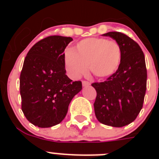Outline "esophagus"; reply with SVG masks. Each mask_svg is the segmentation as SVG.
I'll return each instance as SVG.
<instances>
[{
	"label": "esophagus",
	"mask_w": 159,
	"mask_h": 159,
	"mask_svg": "<svg viewBox=\"0 0 159 159\" xmlns=\"http://www.w3.org/2000/svg\"><path fill=\"white\" fill-rule=\"evenodd\" d=\"M82 84H83V87H88V86H90V83L88 82V81H83Z\"/></svg>",
	"instance_id": "obj_1"
}]
</instances>
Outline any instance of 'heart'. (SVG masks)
<instances>
[{"instance_id": "b5f03b06", "label": "heart", "mask_w": 159, "mask_h": 159, "mask_svg": "<svg viewBox=\"0 0 159 159\" xmlns=\"http://www.w3.org/2000/svg\"><path fill=\"white\" fill-rule=\"evenodd\" d=\"M119 43L105 38H88L79 42L73 51L64 56L66 71L72 79H79L88 71L98 78H107L116 72L121 61Z\"/></svg>"}]
</instances>
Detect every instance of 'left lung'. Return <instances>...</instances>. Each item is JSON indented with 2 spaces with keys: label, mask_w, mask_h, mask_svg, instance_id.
<instances>
[{
  "label": "left lung",
  "mask_w": 159,
  "mask_h": 159,
  "mask_svg": "<svg viewBox=\"0 0 159 159\" xmlns=\"http://www.w3.org/2000/svg\"><path fill=\"white\" fill-rule=\"evenodd\" d=\"M121 48V61L116 72L102 83H94L97 96L94 109L99 123L122 127L134 121L143 107L147 90L145 57L140 46L121 32H110Z\"/></svg>",
  "instance_id": "8db88e82"
}]
</instances>
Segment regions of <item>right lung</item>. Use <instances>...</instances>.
<instances>
[{"mask_svg": "<svg viewBox=\"0 0 159 159\" xmlns=\"http://www.w3.org/2000/svg\"><path fill=\"white\" fill-rule=\"evenodd\" d=\"M71 37L52 36L38 41L25 57L20 76L21 109L26 119L41 128L63 121L80 81L66 75L64 49Z\"/></svg>", "mask_w": 159, "mask_h": 159, "instance_id": "add662e5", "label": "right lung"}]
</instances>
